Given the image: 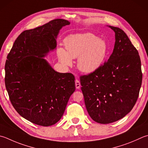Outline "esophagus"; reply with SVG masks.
<instances>
[{
  "instance_id": "esophagus-1",
  "label": "esophagus",
  "mask_w": 148,
  "mask_h": 148,
  "mask_svg": "<svg viewBox=\"0 0 148 148\" xmlns=\"http://www.w3.org/2000/svg\"><path fill=\"white\" fill-rule=\"evenodd\" d=\"M75 87L77 89H79L80 87V83L77 79L75 80Z\"/></svg>"
}]
</instances>
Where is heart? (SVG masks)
<instances>
[{
	"label": "heart",
	"instance_id": "heart-1",
	"mask_svg": "<svg viewBox=\"0 0 148 148\" xmlns=\"http://www.w3.org/2000/svg\"><path fill=\"white\" fill-rule=\"evenodd\" d=\"M64 45L67 51L62 48L57 49L60 62L70 66L73 64V58L78 57L77 68L85 73H93L100 68L109 52L106 40L91 33L69 36L65 38Z\"/></svg>",
	"mask_w": 148,
	"mask_h": 148
}]
</instances>
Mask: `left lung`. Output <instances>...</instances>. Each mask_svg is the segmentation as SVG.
Wrapping results in <instances>:
<instances>
[{
    "label": "left lung",
    "mask_w": 148,
    "mask_h": 148,
    "mask_svg": "<svg viewBox=\"0 0 148 148\" xmlns=\"http://www.w3.org/2000/svg\"><path fill=\"white\" fill-rule=\"evenodd\" d=\"M112 54L98 70L80 77L85 106L90 117L110 124L130 113L138 97L143 80L138 52L119 27Z\"/></svg>",
    "instance_id": "1"
}]
</instances>
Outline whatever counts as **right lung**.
<instances>
[{"mask_svg": "<svg viewBox=\"0 0 148 148\" xmlns=\"http://www.w3.org/2000/svg\"><path fill=\"white\" fill-rule=\"evenodd\" d=\"M69 24L57 18L24 31L7 56L5 85L11 103L22 117L39 126L59 121L75 90L74 75L55 71L43 58L56 48L60 29Z\"/></svg>", "mask_w": 148, "mask_h": 148, "instance_id": "right-lung-1", "label": "right lung"}]
</instances>
